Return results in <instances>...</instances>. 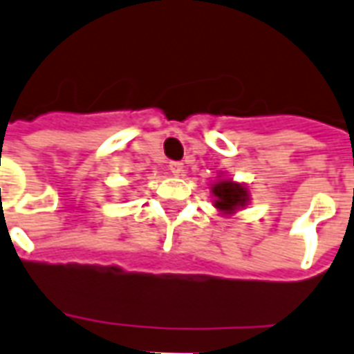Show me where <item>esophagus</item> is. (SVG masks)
I'll list each match as a JSON object with an SVG mask.
<instances>
[{
  "instance_id": "1",
  "label": "esophagus",
  "mask_w": 354,
  "mask_h": 354,
  "mask_svg": "<svg viewBox=\"0 0 354 354\" xmlns=\"http://www.w3.org/2000/svg\"><path fill=\"white\" fill-rule=\"evenodd\" d=\"M169 170L174 174V176H178V174H182V170H184V165L180 161H172L169 165Z\"/></svg>"
}]
</instances>
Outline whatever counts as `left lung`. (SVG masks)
<instances>
[{
  "label": "left lung",
  "instance_id": "left-lung-1",
  "mask_svg": "<svg viewBox=\"0 0 354 354\" xmlns=\"http://www.w3.org/2000/svg\"><path fill=\"white\" fill-rule=\"evenodd\" d=\"M212 193H214L216 197V208L223 210L225 214L235 212L239 207H245L246 203H248V192H246V187H243L241 184H235L231 180L218 182L212 187Z\"/></svg>",
  "mask_w": 354,
  "mask_h": 354
}]
</instances>
